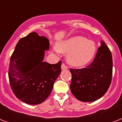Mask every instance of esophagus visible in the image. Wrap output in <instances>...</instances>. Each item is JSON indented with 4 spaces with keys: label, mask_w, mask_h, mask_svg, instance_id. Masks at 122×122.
<instances>
[{
    "label": "esophagus",
    "mask_w": 122,
    "mask_h": 122,
    "mask_svg": "<svg viewBox=\"0 0 122 122\" xmlns=\"http://www.w3.org/2000/svg\"><path fill=\"white\" fill-rule=\"evenodd\" d=\"M61 69L62 70L68 69L67 65H66V64H65V63H62V65H61Z\"/></svg>",
    "instance_id": "34e87169"
}]
</instances>
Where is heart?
Segmentation results:
<instances>
[{
	"mask_svg": "<svg viewBox=\"0 0 122 122\" xmlns=\"http://www.w3.org/2000/svg\"><path fill=\"white\" fill-rule=\"evenodd\" d=\"M58 49L61 52L68 54V61L71 65L81 66L89 63L93 57L96 45L82 36H75L60 43Z\"/></svg>",
	"mask_w": 122,
	"mask_h": 122,
	"instance_id": "1",
	"label": "heart"
}]
</instances>
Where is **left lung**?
I'll use <instances>...</instances> for the list:
<instances>
[{"mask_svg": "<svg viewBox=\"0 0 122 122\" xmlns=\"http://www.w3.org/2000/svg\"><path fill=\"white\" fill-rule=\"evenodd\" d=\"M70 71L72 94L82 102H93L106 93L111 83L113 59L111 51L101 41L92 63L81 69L70 68Z\"/></svg>", "mask_w": 122, "mask_h": 122, "instance_id": "obj_1", "label": "left lung"}]
</instances>
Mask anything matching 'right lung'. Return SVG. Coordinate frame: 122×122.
<instances>
[{"mask_svg": "<svg viewBox=\"0 0 122 122\" xmlns=\"http://www.w3.org/2000/svg\"><path fill=\"white\" fill-rule=\"evenodd\" d=\"M49 41L36 32L29 33L16 44L9 63V84L16 97L31 105L44 102L51 94L61 71V61L43 62Z\"/></svg>", "mask_w": 122, "mask_h": 122, "instance_id": "obj_1", "label": "right lung"}]
</instances>
